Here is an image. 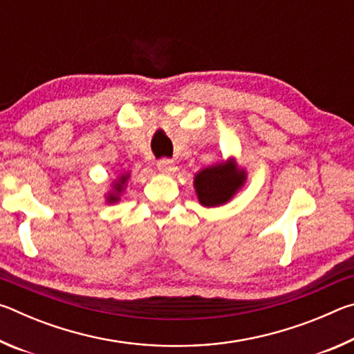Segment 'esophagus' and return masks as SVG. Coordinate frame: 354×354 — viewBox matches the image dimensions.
Wrapping results in <instances>:
<instances>
[{
	"label": "esophagus",
	"mask_w": 354,
	"mask_h": 354,
	"mask_svg": "<svg viewBox=\"0 0 354 354\" xmlns=\"http://www.w3.org/2000/svg\"><path fill=\"white\" fill-rule=\"evenodd\" d=\"M158 169L164 173H170L173 170V160L169 158H162L158 160Z\"/></svg>",
	"instance_id": "34e87169"
}]
</instances>
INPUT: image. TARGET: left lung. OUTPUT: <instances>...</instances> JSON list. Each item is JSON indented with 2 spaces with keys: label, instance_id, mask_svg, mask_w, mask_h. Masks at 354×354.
I'll list each match as a JSON object with an SVG mask.
<instances>
[{
  "label": "left lung",
  "instance_id": "1",
  "mask_svg": "<svg viewBox=\"0 0 354 354\" xmlns=\"http://www.w3.org/2000/svg\"><path fill=\"white\" fill-rule=\"evenodd\" d=\"M247 181V173L239 169L234 159L203 169L194 178L198 201L206 207L221 206L230 201Z\"/></svg>",
  "mask_w": 354,
  "mask_h": 354
}]
</instances>
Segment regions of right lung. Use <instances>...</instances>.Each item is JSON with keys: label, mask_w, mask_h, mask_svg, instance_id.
<instances>
[{"label": "right lung", "mask_w": 354, "mask_h": 354, "mask_svg": "<svg viewBox=\"0 0 354 354\" xmlns=\"http://www.w3.org/2000/svg\"><path fill=\"white\" fill-rule=\"evenodd\" d=\"M129 178V173H127V175H122L120 176L117 181H113V185H112V190L109 192V195H107V203H117L120 200V194H122L124 185H127V181Z\"/></svg>", "instance_id": "right-lung-1"}]
</instances>
